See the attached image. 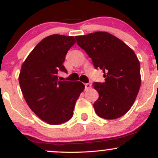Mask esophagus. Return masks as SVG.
Here are the masks:
<instances>
[{
    "label": "esophagus",
    "instance_id": "34e87169",
    "mask_svg": "<svg viewBox=\"0 0 158 158\" xmlns=\"http://www.w3.org/2000/svg\"><path fill=\"white\" fill-rule=\"evenodd\" d=\"M85 90H88L89 88H91V85H90V83H86V84H85Z\"/></svg>",
    "mask_w": 158,
    "mask_h": 158
}]
</instances>
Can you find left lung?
Here are the masks:
<instances>
[{
  "label": "left lung",
  "instance_id": "obj_1",
  "mask_svg": "<svg viewBox=\"0 0 158 158\" xmlns=\"http://www.w3.org/2000/svg\"><path fill=\"white\" fill-rule=\"evenodd\" d=\"M77 44L103 70L104 82H94L99 98L96 114L107 119L122 117L129 110L141 83L140 64L135 52L120 39L106 32L76 36Z\"/></svg>",
  "mask_w": 158,
  "mask_h": 158
}]
</instances>
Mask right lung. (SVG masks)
Returning <instances> with one entry per match:
<instances>
[{
  "mask_svg": "<svg viewBox=\"0 0 158 158\" xmlns=\"http://www.w3.org/2000/svg\"><path fill=\"white\" fill-rule=\"evenodd\" d=\"M75 43L73 36H48L21 66L19 80L23 97L30 109L48 124H61L71 119L76 102L85 89L80 81L58 80V72L67 73L63 62Z\"/></svg>",
  "mask_w": 158,
  "mask_h": 158,
  "instance_id": "right-lung-1",
  "label": "right lung"
}]
</instances>
